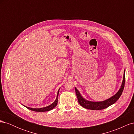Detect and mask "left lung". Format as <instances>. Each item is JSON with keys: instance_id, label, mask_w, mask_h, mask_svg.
Masks as SVG:
<instances>
[{"instance_id": "1", "label": "left lung", "mask_w": 134, "mask_h": 134, "mask_svg": "<svg viewBox=\"0 0 134 134\" xmlns=\"http://www.w3.org/2000/svg\"><path fill=\"white\" fill-rule=\"evenodd\" d=\"M125 82V70L124 72V77L123 80L121 84V87L119 91L117 92L116 94L112 96L110 98L106 99L103 101H99V102H93V101L88 100L84 98L80 94L79 91L77 90L76 88L75 89V93L78 98V100L79 103L85 108L92 109V110H100V109H103L106 108L108 107L111 106L112 104L115 103L116 101L119 99L121 95L122 94L123 92Z\"/></svg>"}]
</instances>
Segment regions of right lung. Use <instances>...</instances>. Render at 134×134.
<instances>
[{
	"mask_svg": "<svg viewBox=\"0 0 134 134\" xmlns=\"http://www.w3.org/2000/svg\"><path fill=\"white\" fill-rule=\"evenodd\" d=\"M59 90H60V89H59L58 92L57 96H56V98L55 100L52 104L49 105V106H46V107H42V108H38L28 107H27L26 106H24V105H23V106H25V107H26V108H27L28 109H30V110L33 111H35V112H45V111H50V110H51V109H53L54 108H55L56 106V105H57V104H58V95H59Z\"/></svg>",
	"mask_w": 134,
	"mask_h": 134,
	"instance_id": "add662e5",
	"label": "right lung"
}]
</instances>
